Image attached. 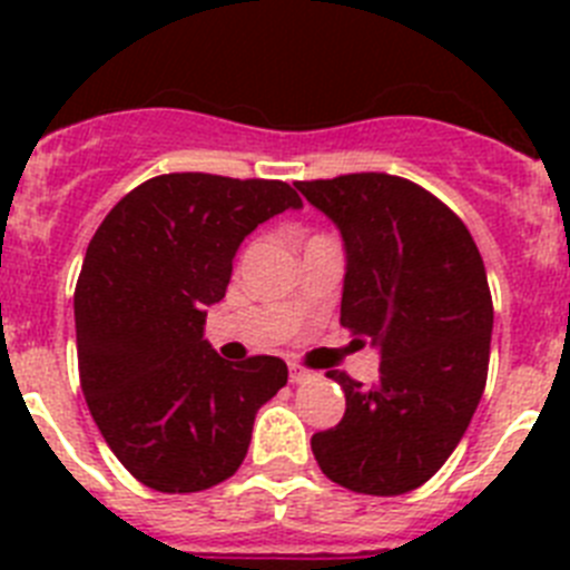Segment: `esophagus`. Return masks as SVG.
<instances>
[{"label":"esophagus","mask_w":570,"mask_h":570,"mask_svg":"<svg viewBox=\"0 0 570 570\" xmlns=\"http://www.w3.org/2000/svg\"><path fill=\"white\" fill-rule=\"evenodd\" d=\"M288 380L294 382V385H305V382L314 380V374H311V371H305V367H299V365H288Z\"/></svg>","instance_id":"1"}]
</instances>
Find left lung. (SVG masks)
<instances>
[{"mask_svg":"<svg viewBox=\"0 0 570 570\" xmlns=\"http://www.w3.org/2000/svg\"><path fill=\"white\" fill-rule=\"evenodd\" d=\"M345 248L340 322L380 351V382L328 371L345 416L311 436L336 485L396 497L428 482L460 445L485 391L493 305L460 216L391 174L296 183Z\"/></svg>","mask_w":570,"mask_h":570,"instance_id":"left-lung-1","label":"left lung"}]
</instances>
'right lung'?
<instances>
[{"label":"right lung","mask_w":570,"mask_h":570,"mask_svg":"<svg viewBox=\"0 0 570 570\" xmlns=\"http://www.w3.org/2000/svg\"><path fill=\"white\" fill-rule=\"evenodd\" d=\"M302 208L276 179L163 174L114 205L73 294L79 380L105 442L142 485L194 493L234 476L279 356L230 365L205 340L245 236Z\"/></svg>","instance_id":"obj_1"}]
</instances>
